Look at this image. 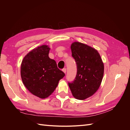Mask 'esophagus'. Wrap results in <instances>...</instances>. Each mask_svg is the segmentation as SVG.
<instances>
[{"label": "esophagus", "instance_id": "34e87169", "mask_svg": "<svg viewBox=\"0 0 130 130\" xmlns=\"http://www.w3.org/2000/svg\"><path fill=\"white\" fill-rule=\"evenodd\" d=\"M62 71L63 72L66 74V71H67L66 68H63V69H62Z\"/></svg>", "mask_w": 130, "mask_h": 130}]
</instances>
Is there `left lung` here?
Wrapping results in <instances>:
<instances>
[{
  "label": "left lung",
  "instance_id": "1",
  "mask_svg": "<svg viewBox=\"0 0 130 130\" xmlns=\"http://www.w3.org/2000/svg\"><path fill=\"white\" fill-rule=\"evenodd\" d=\"M70 48L77 65V73L74 80L68 85L75 99L85 100L92 96L100 86L104 63L98 51L88 45L75 42Z\"/></svg>",
  "mask_w": 130,
  "mask_h": 130
}]
</instances>
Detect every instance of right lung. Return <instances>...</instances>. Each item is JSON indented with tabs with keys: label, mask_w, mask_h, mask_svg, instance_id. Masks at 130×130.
<instances>
[{
	"label": "right lung",
	"mask_w": 130,
	"mask_h": 130,
	"mask_svg": "<svg viewBox=\"0 0 130 130\" xmlns=\"http://www.w3.org/2000/svg\"><path fill=\"white\" fill-rule=\"evenodd\" d=\"M50 48L43 45L35 48L24 57L21 67L23 84L33 95L45 99L56 89L65 75L56 61L49 57Z\"/></svg>",
	"instance_id": "obj_1"
}]
</instances>
